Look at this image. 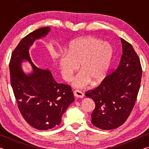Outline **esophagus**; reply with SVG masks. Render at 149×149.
Segmentation results:
<instances>
[{
    "label": "esophagus",
    "mask_w": 149,
    "mask_h": 149,
    "mask_svg": "<svg viewBox=\"0 0 149 149\" xmlns=\"http://www.w3.org/2000/svg\"><path fill=\"white\" fill-rule=\"evenodd\" d=\"M74 95L75 97L77 98H83L84 97V94H83V93L81 91H78V90H75L74 91Z\"/></svg>",
    "instance_id": "34e87169"
}]
</instances>
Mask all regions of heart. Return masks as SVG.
Returning <instances> with one entry per match:
<instances>
[{
    "mask_svg": "<svg viewBox=\"0 0 149 149\" xmlns=\"http://www.w3.org/2000/svg\"><path fill=\"white\" fill-rule=\"evenodd\" d=\"M112 55V48L108 42L92 36L77 37L70 41L68 50L60 52V74L69 81L79 65L80 72L73 81L74 87H85L90 82L99 84L107 74Z\"/></svg>",
    "mask_w": 149,
    "mask_h": 149,
    "instance_id": "b5f03b06",
    "label": "heart"
}]
</instances>
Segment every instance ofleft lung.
Returning <instances> with one entry per match:
<instances>
[{
    "instance_id": "obj_1",
    "label": "left lung",
    "mask_w": 149,
    "mask_h": 149,
    "mask_svg": "<svg viewBox=\"0 0 149 149\" xmlns=\"http://www.w3.org/2000/svg\"><path fill=\"white\" fill-rule=\"evenodd\" d=\"M122 56L118 68L99 87L85 93L95 103L91 123L101 130L117 128L130 115L140 88L142 69L132 45L121 38Z\"/></svg>"
}]
</instances>
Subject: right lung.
<instances>
[{"label": "right lung", "instance_id": "obj_1", "mask_svg": "<svg viewBox=\"0 0 149 149\" xmlns=\"http://www.w3.org/2000/svg\"><path fill=\"white\" fill-rule=\"evenodd\" d=\"M50 31L49 27H41L22 39L12 52L9 65L11 85L20 112L30 125L39 130L59 125L62 115L74 100L70 85L58 84L49 70L37 67L30 58V47ZM26 61L32 68L29 74L21 66Z\"/></svg>", "mask_w": 149, "mask_h": 149}]
</instances>
